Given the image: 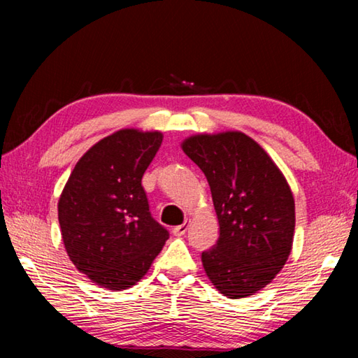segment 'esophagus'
<instances>
[{
  "label": "esophagus",
  "mask_w": 358,
  "mask_h": 358,
  "mask_svg": "<svg viewBox=\"0 0 358 358\" xmlns=\"http://www.w3.org/2000/svg\"><path fill=\"white\" fill-rule=\"evenodd\" d=\"M187 229H189V221H185L183 224H180V226L173 227L172 232L173 235H177V237H183V235L187 232Z\"/></svg>",
  "instance_id": "34e87169"
}]
</instances>
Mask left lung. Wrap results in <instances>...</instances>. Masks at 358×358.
I'll return each mask as SVG.
<instances>
[{"label": "left lung", "mask_w": 358, "mask_h": 358, "mask_svg": "<svg viewBox=\"0 0 358 358\" xmlns=\"http://www.w3.org/2000/svg\"><path fill=\"white\" fill-rule=\"evenodd\" d=\"M210 185L220 238L202 252L208 280L229 299L264 289L292 250L295 202L286 177L250 136L240 131L197 134L181 143Z\"/></svg>", "instance_id": "8db88e82"}]
</instances>
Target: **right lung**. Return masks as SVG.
<instances>
[{
	"mask_svg": "<svg viewBox=\"0 0 358 358\" xmlns=\"http://www.w3.org/2000/svg\"><path fill=\"white\" fill-rule=\"evenodd\" d=\"M161 142L159 131L113 132L78 159L59 196L66 252L101 287L134 286L169 238L167 229L151 217L142 186Z\"/></svg>",
	"mask_w": 358,
	"mask_h": 358,
	"instance_id": "add662e5",
	"label": "right lung"
}]
</instances>
